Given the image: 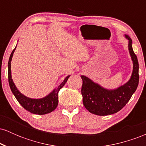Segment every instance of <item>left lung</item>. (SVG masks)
Returning a JSON list of instances; mask_svg holds the SVG:
<instances>
[{
  "label": "left lung",
  "instance_id": "8db88e82",
  "mask_svg": "<svg viewBox=\"0 0 146 146\" xmlns=\"http://www.w3.org/2000/svg\"><path fill=\"white\" fill-rule=\"evenodd\" d=\"M129 40L128 49L133 62V71L130 80L123 86L115 90H107L93 82L86 76L82 75V95L83 104L90 113L100 116L116 113L126 105L139 84V62L132 46V40Z\"/></svg>",
  "mask_w": 146,
  "mask_h": 146
}]
</instances>
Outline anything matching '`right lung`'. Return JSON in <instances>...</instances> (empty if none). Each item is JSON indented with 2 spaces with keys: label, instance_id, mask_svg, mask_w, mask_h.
Listing matches in <instances>:
<instances>
[{
  "label": "right lung",
  "instance_id": "1",
  "mask_svg": "<svg viewBox=\"0 0 146 146\" xmlns=\"http://www.w3.org/2000/svg\"><path fill=\"white\" fill-rule=\"evenodd\" d=\"M16 49V48L13 50L10 55L9 62H8V80H9V84L11 88V92L14 95L15 98L18 100L21 104L25 110H28L30 113L36 114V115H44L53 111L57 108L58 104V93L60 90L64 86V85L67 82L70 75L66 77L64 80L58 86L56 89L53 90L52 93L48 95L44 98L42 99H31L23 95L19 92L13 80L11 79V61L12 59L13 54Z\"/></svg>",
  "mask_w": 146,
  "mask_h": 146
}]
</instances>
